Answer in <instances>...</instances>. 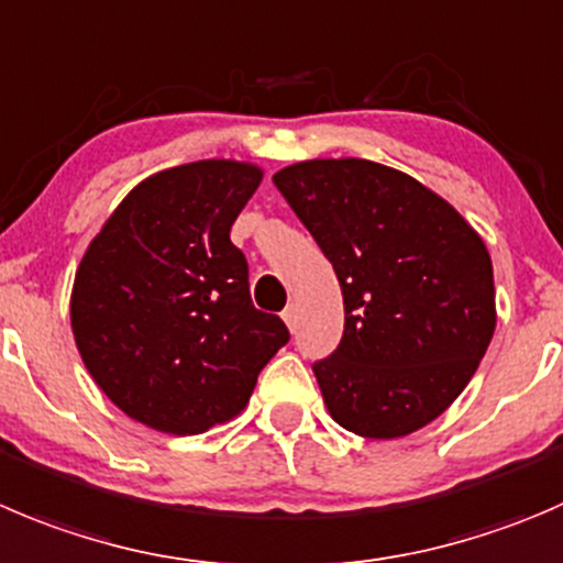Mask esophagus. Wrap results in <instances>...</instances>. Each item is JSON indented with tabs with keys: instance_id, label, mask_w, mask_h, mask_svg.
Returning <instances> with one entry per match:
<instances>
[{
	"instance_id": "1",
	"label": "esophagus",
	"mask_w": 563,
	"mask_h": 563,
	"mask_svg": "<svg viewBox=\"0 0 563 563\" xmlns=\"http://www.w3.org/2000/svg\"><path fill=\"white\" fill-rule=\"evenodd\" d=\"M283 321H286V324H288V330L297 332V321H299V316H297V305H288V308L283 310Z\"/></svg>"
}]
</instances>
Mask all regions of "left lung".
Wrapping results in <instances>:
<instances>
[{
	"label": "left lung",
	"instance_id": "obj_1",
	"mask_svg": "<svg viewBox=\"0 0 563 563\" xmlns=\"http://www.w3.org/2000/svg\"><path fill=\"white\" fill-rule=\"evenodd\" d=\"M272 181L341 283L343 338L313 363L335 423L371 440L432 423L493 341L484 239L438 192L368 159L297 162Z\"/></svg>",
	"mask_w": 563,
	"mask_h": 563
}]
</instances>
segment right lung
Masks as SVG:
<instances>
[{
	"instance_id": "obj_1",
	"label": "right lung",
	"mask_w": 563,
	"mask_h": 563,
	"mask_svg": "<svg viewBox=\"0 0 563 563\" xmlns=\"http://www.w3.org/2000/svg\"><path fill=\"white\" fill-rule=\"evenodd\" d=\"M264 170L203 159L154 173L81 255L70 330L109 401L165 434H203L247 407L261 368L288 343L250 299L231 225Z\"/></svg>"
}]
</instances>
